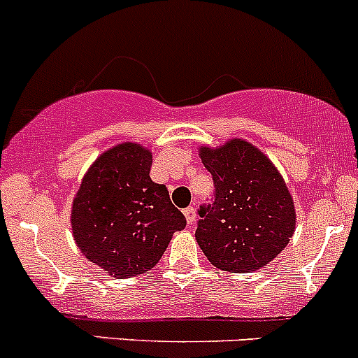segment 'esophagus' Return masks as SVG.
<instances>
[{
  "label": "esophagus",
  "instance_id": "34e87169",
  "mask_svg": "<svg viewBox=\"0 0 358 358\" xmlns=\"http://www.w3.org/2000/svg\"><path fill=\"white\" fill-rule=\"evenodd\" d=\"M183 215H185V218H187V223H189V225H192L194 222H196V208H194V206H189V208H185L183 209Z\"/></svg>",
  "mask_w": 358,
  "mask_h": 358
}]
</instances>
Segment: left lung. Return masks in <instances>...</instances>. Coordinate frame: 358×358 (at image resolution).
<instances>
[{
  "mask_svg": "<svg viewBox=\"0 0 358 358\" xmlns=\"http://www.w3.org/2000/svg\"><path fill=\"white\" fill-rule=\"evenodd\" d=\"M199 156L215 182L201 206L196 241L220 270L248 273L268 265L294 234V202L279 169L252 143L232 138Z\"/></svg>",
  "mask_w": 358,
  "mask_h": 358,
  "instance_id": "left-lung-1",
  "label": "left lung"
}]
</instances>
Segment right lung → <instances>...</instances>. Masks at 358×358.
<instances>
[{"label": "right lung", "instance_id": "obj_1", "mask_svg": "<svg viewBox=\"0 0 358 358\" xmlns=\"http://www.w3.org/2000/svg\"><path fill=\"white\" fill-rule=\"evenodd\" d=\"M152 152L124 142L90 166L72 202V236L83 255L110 277L149 272L187 220L164 185L150 180Z\"/></svg>", "mask_w": 358, "mask_h": 358}]
</instances>
